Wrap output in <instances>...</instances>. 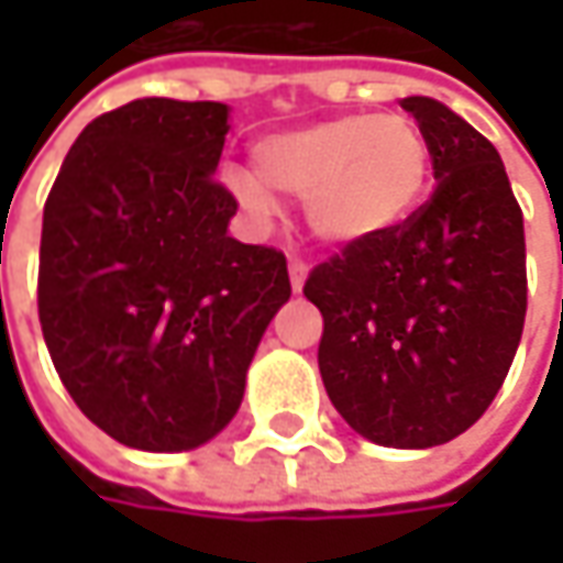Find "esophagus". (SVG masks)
<instances>
[{"label":"esophagus","mask_w":563,"mask_h":563,"mask_svg":"<svg viewBox=\"0 0 563 563\" xmlns=\"http://www.w3.org/2000/svg\"><path fill=\"white\" fill-rule=\"evenodd\" d=\"M288 272H291V288L294 291H300L303 282H307V263H303V260H291V263H288Z\"/></svg>","instance_id":"34e87169"}]
</instances>
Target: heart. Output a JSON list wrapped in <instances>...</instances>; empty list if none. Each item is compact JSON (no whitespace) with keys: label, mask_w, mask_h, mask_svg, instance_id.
Here are the masks:
<instances>
[{"label":"heart","mask_w":563,"mask_h":563,"mask_svg":"<svg viewBox=\"0 0 563 563\" xmlns=\"http://www.w3.org/2000/svg\"><path fill=\"white\" fill-rule=\"evenodd\" d=\"M247 168H225V187L266 222L275 197H300L316 238L351 247L404 225L432 181V146L404 112L335 115L253 143Z\"/></svg>","instance_id":"heart-1"}]
</instances>
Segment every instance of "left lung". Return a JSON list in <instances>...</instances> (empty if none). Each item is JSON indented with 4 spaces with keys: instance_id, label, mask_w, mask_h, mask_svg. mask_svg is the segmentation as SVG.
<instances>
[{
    "instance_id": "left-lung-1",
    "label": "left lung",
    "mask_w": 563,
    "mask_h": 563,
    "mask_svg": "<svg viewBox=\"0 0 563 563\" xmlns=\"http://www.w3.org/2000/svg\"><path fill=\"white\" fill-rule=\"evenodd\" d=\"M435 190L395 231L319 263V373L335 410L385 448L466 432L508 376L527 319L523 212L498 150L439 99L407 97Z\"/></svg>"
}]
</instances>
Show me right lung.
I'll return each mask as SVG.
<instances>
[{"label":"right lung","mask_w":563,"mask_h":563,"mask_svg":"<svg viewBox=\"0 0 563 563\" xmlns=\"http://www.w3.org/2000/svg\"><path fill=\"white\" fill-rule=\"evenodd\" d=\"M225 102L134 99L93 119L43 206L36 307L68 395L106 435L190 451L225 429L291 297L285 253L228 238L212 178Z\"/></svg>","instance_id":"add662e5"}]
</instances>
